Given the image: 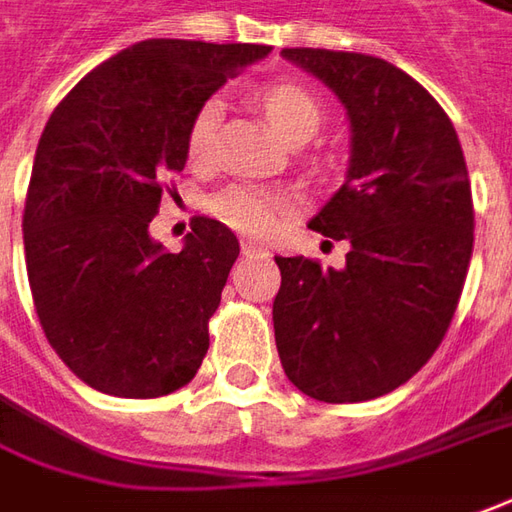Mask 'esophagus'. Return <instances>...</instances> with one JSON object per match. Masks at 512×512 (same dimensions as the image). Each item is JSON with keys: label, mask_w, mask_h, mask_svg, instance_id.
Returning <instances> with one entry per match:
<instances>
[{"label": "esophagus", "mask_w": 512, "mask_h": 512, "mask_svg": "<svg viewBox=\"0 0 512 512\" xmlns=\"http://www.w3.org/2000/svg\"><path fill=\"white\" fill-rule=\"evenodd\" d=\"M241 252L246 257H260V260H263V257H269V249H266L263 243H257V241H243Z\"/></svg>", "instance_id": "esophagus-1"}]
</instances>
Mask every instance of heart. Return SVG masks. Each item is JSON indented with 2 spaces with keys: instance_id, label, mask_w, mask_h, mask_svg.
I'll list each match as a JSON object with an SVG mask.
<instances>
[{
  "instance_id": "obj_1",
  "label": "heart",
  "mask_w": 512,
  "mask_h": 512,
  "mask_svg": "<svg viewBox=\"0 0 512 512\" xmlns=\"http://www.w3.org/2000/svg\"><path fill=\"white\" fill-rule=\"evenodd\" d=\"M260 100H263V109L269 114L274 131L285 142L291 137H300V134H314L319 125V103L297 83H271ZM221 111H224L221 100L207 97L193 114L190 131H187V156L193 162H204L210 156ZM210 210L215 218H221L224 224L238 232L266 235L291 215V198L280 190H269L263 184L235 182L227 184L224 190H218L210 198Z\"/></svg>"
}]
</instances>
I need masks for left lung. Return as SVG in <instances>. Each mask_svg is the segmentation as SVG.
<instances>
[{
    "mask_svg": "<svg viewBox=\"0 0 512 512\" xmlns=\"http://www.w3.org/2000/svg\"><path fill=\"white\" fill-rule=\"evenodd\" d=\"M350 120L344 184L308 227L347 241L344 269L274 257V342L294 387L325 403L381 398L440 347L474 252V201L457 131L403 69L361 52L288 47Z\"/></svg>",
    "mask_w": 512,
    "mask_h": 512,
    "instance_id": "1",
    "label": "left lung"
}]
</instances>
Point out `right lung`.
<instances>
[{
  "instance_id": "right-lung-1",
  "label": "right lung",
  "mask_w": 512,
  "mask_h": 512,
  "mask_svg": "<svg viewBox=\"0 0 512 512\" xmlns=\"http://www.w3.org/2000/svg\"><path fill=\"white\" fill-rule=\"evenodd\" d=\"M269 52L148 38L92 69L44 125L22 218L27 280L47 342L92 389L170 395L207 356L238 238L198 215L173 255L148 224L184 170L198 106Z\"/></svg>"
}]
</instances>
